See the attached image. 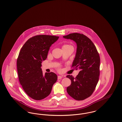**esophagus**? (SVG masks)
<instances>
[{"label":"esophagus","instance_id":"1","mask_svg":"<svg viewBox=\"0 0 122 122\" xmlns=\"http://www.w3.org/2000/svg\"><path fill=\"white\" fill-rule=\"evenodd\" d=\"M62 77H63L62 76H58V80H60V79H62Z\"/></svg>","mask_w":122,"mask_h":122}]
</instances>
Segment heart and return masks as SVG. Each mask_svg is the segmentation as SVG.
<instances>
[{
  "instance_id": "b5f03b06",
  "label": "heart",
  "mask_w": 122,
  "mask_h": 122,
  "mask_svg": "<svg viewBox=\"0 0 122 122\" xmlns=\"http://www.w3.org/2000/svg\"><path fill=\"white\" fill-rule=\"evenodd\" d=\"M68 46H70V45H68V44H64V45L62 47H68Z\"/></svg>"
}]
</instances>
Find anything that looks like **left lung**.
Here are the masks:
<instances>
[{"label":"left lung","mask_w":122,"mask_h":122,"mask_svg":"<svg viewBox=\"0 0 122 122\" xmlns=\"http://www.w3.org/2000/svg\"><path fill=\"white\" fill-rule=\"evenodd\" d=\"M63 37L76 42V52L72 66L80 70L76 77L66 76L71 81L67 92L75 100H83L92 95L99 81L100 58L98 52L92 41L83 34L74 33Z\"/></svg>","instance_id":"obj_1"}]
</instances>
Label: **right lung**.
Masks as SVG:
<instances>
[{"label": "right lung", "mask_w": 122, "mask_h": 122, "mask_svg": "<svg viewBox=\"0 0 122 122\" xmlns=\"http://www.w3.org/2000/svg\"><path fill=\"white\" fill-rule=\"evenodd\" d=\"M59 36L37 35L30 38L21 48L17 60L19 80L25 92L36 100L46 98L50 94L58 76L54 73L43 74L41 68L50 47Z\"/></svg>", "instance_id": "right-lung-1"}]
</instances>
